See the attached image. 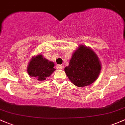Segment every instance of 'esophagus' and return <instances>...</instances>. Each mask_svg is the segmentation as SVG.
Instances as JSON below:
<instances>
[{"instance_id": "obj_1", "label": "esophagus", "mask_w": 125, "mask_h": 125, "mask_svg": "<svg viewBox=\"0 0 125 125\" xmlns=\"http://www.w3.org/2000/svg\"><path fill=\"white\" fill-rule=\"evenodd\" d=\"M56 68H57L58 70H61V69H62V65H57Z\"/></svg>"}]
</instances>
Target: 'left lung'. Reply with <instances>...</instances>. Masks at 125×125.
Instances as JSON below:
<instances>
[{
    "instance_id": "left-lung-1",
    "label": "left lung",
    "mask_w": 125,
    "mask_h": 125,
    "mask_svg": "<svg viewBox=\"0 0 125 125\" xmlns=\"http://www.w3.org/2000/svg\"><path fill=\"white\" fill-rule=\"evenodd\" d=\"M101 65L98 57L91 48L81 45L72 55L69 65L64 68L72 83L84 87L94 82L100 74Z\"/></svg>"
}]
</instances>
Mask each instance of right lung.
<instances>
[{
	"instance_id": "add662e5",
	"label": "right lung",
	"mask_w": 125,
	"mask_h": 125,
	"mask_svg": "<svg viewBox=\"0 0 125 125\" xmlns=\"http://www.w3.org/2000/svg\"><path fill=\"white\" fill-rule=\"evenodd\" d=\"M54 63L48 61L42 55H37L32 57L27 67V73L31 77H34L37 80L43 81L49 77L55 70Z\"/></svg>"
}]
</instances>
